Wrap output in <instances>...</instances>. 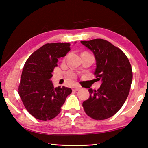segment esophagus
Returning a JSON list of instances; mask_svg holds the SVG:
<instances>
[{"label": "esophagus", "mask_w": 148, "mask_h": 148, "mask_svg": "<svg viewBox=\"0 0 148 148\" xmlns=\"http://www.w3.org/2000/svg\"><path fill=\"white\" fill-rule=\"evenodd\" d=\"M80 88L79 86L78 87H75V88L72 89V90L74 91V92H76V91H78L79 90H80Z\"/></svg>", "instance_id": "34e87169"}]
</instances>
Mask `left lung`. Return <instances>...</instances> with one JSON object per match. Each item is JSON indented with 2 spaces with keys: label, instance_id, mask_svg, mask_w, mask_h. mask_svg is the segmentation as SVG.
<instances>
[{
  "label": "left lung",
  "instance_id": "1",
  "mask_svg": "<svg viewBox=\"0 0 148 148\" xmlns=\"http://www.w3.org/2000/svg\"><path fill=\"white\" fill-rule=\"evenodd\" d=\"M80 42L94 53L97 62L95 76L103 82L98 90L88 89L90 97L83 102L82 107L93 119L111 117L122 107L130 93L132 66L125 54L107 40L95 39Z\"/></svg>",
  "mask_w": 148,
  "mask_h": 148
}]
</instances>
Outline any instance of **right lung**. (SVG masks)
I'll use <instances>...</instances> for the list:
<instances>
[{"label": "right lung", "instance_id": "1", "mask_svg": "<svg viewBox=\"0 0 148 148\" xmlns=\"http://www.w3.org/2000/svg\"><path fill=\"white\" fill-rule=\"evenodd\" d=\"M70 43H46L27 60L23 69L18 92L31 115L37 119L51 120L61 111L71 88H54L50 80L58 58L70 50Z\"/></svg>", "mask_w": 148, "mask_h": 148}]
</instances>
